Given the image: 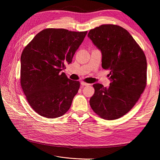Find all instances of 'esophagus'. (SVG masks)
Here are the masks:
<instances>
[{
	"instance_id": "34e87169",
	"label": "esophagus",
	"mask_w": 160,
	"mask_h": 160,
	"mask_svg": "<svg viewBox=\"0 0 160 160\" xmlns=\"http://www.w3.org/2000/svg\"><path fill=\"white\" fill-rule=\"evenodd\" d=\"M81 84L83 85V86H88V85H89L90 84H89V83H85V82H84V81H81Z\"/></svg>"
}]
</instances>
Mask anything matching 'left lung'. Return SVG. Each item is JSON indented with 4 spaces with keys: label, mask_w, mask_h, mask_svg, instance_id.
<instances>
[{
    "label": "left lung",
    "mask_w": 160,
    "mask_h": 160,
    "mask_svg": "<svg viewBox=\"0 0 160 160\" xmlns=\"http://www.w3.org/2000/svg\"><path fill=\"white\" fill-rule=\"evenodd\" d=\"M88 37L101 51V65L109 71V88L94 84L91 108L100 118L113 120L128 113L147 85V61L142 48L129 32L115 25L91 29Z\"/></svg>",
    "instance_id": "obj_1"
}]
</instances>
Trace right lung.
Returning <instances> with one entry per match:
<instances>
[{"mask_svg":"<svg viewBox=\"0 0 160 160\" xmlns=\"http://www.w3.org/2000/svg\"><path fill=\"white\" fill-rule=\"evenodd\" d=\"M88 31L46 28L23 49L20 83L31 108L42 117L56 118L71 107L80 87L61 72L71 62Z\"/></svg>","mask_w":160,"mask_h":160,"instance_id":"obj_1","label":"right lung"}]
</instances>
